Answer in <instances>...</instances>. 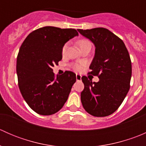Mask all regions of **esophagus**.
I'll return each instance as SVG.
<instances>
[{
    "label": "esophagus",
    "mask_w": 146,
    "mask_h": 146,
    "mask_svg": "<svg viewBox=\"0 0 146 146\" xmlns=\"http://www.w3.org/2000/svg\"><path fill=\"white\" fill-rule=\"evenodd\" d=\"M81 78H82V76H80V75L76 74V80H77V81H80V80H81Z\"/></svg>",
    "instance_id": "esophagus-1"
}]
</instances>
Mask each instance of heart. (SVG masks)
Masks as SVG:
<instances>
[{
    "label": "heart",
    "mask_w": 146,
    "mask_h": 146,
    "mask_svg": "<svg viewBox=\"0 0 146 146\" xmlns=\"http://www.w3.org/2000/svg\"><path fill=\"white\" fill-rule=\"evenodd\" d=\"M88 44H90V42L88 40H87V39H80V40L78 42V44L80 46V48L83 46ZM67 46H68L67 44H65L63 46L62 50H61V53H62L63 55L65 54V53H66ZM71 67L73 68V70H76V71H81L84 68V64L82 62L74 63V64H71Z\"/></svg>",
    "instance_id": "obj_1"
}]
</instances>
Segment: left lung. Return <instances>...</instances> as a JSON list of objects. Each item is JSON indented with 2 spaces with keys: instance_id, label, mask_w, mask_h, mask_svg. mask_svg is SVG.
<instances>
[{
  "instance_id": "8db88e82",
  "label": "left lung",
  "mask_w": 146,
  "mask_h": 146,
  "mask_svg": "<svg viewBox=\"0 0 146 146\" xmlns=\"http://www.w3.org/2000/svg\"><path fill=\"white\" fill-rule=\"evenodd\" d=\"M78 31L95 46L88 73L100 79L95 82L82 76V104L94 117H107L119 108L130 88L132 68L129 51L123 41L105 28Z\"/></svg>"
}]
</instances>
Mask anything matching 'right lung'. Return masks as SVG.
I'll return each mask as SVG.
<instances>
[{
  "instance_id": "add662e5",
  "label": "right lung",
  "mask_w": 146,
  "mask_h": 146,
  "mask_svg": "<svg viewBox=\"0 0 146 146\" xmlns=\"http://www.w3.org/2000/svg\"><path fill=\"white\" fill-rule=\"evenodd\" d=\"M75 29L41 27L25 39L17 57L18 86L23 98L32 110L41 115L59 111L76 81L71 71L56 76L52 68L62 59L63 46L78 36Z\"/></svg>"
}]
</instances>
